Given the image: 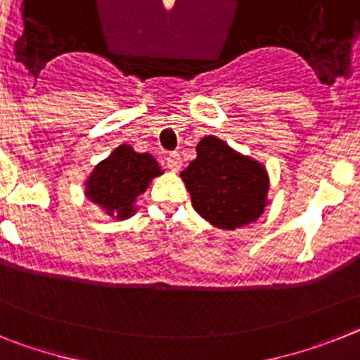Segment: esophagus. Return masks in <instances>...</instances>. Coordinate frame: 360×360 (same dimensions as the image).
Listing matches in <instances>:
<instances>
[{
    "instance_id": "34e87169",
    "label": "esophagus",
    "mask_w": 360,
    "mask_h": 360,
    "mask_svg": "<svg viewBox=\"0 0 360 360\" xmlns=\"http://www.w3.org/2000/svg\"><path fill=\"white\" fill-rule=\"evenodd\" d=\"M165 161H166V166H168V168H170L172 172H177L181 168V165H183V162H181L179 153H175V152L168 153Z\"/></svg>"
}]
</instances>
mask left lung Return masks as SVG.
I'll return each mask as SVG.
<instances>
[{
  "label": "left lung",
  "instance_id": "8db88e82",
  "mask_svg": "<svg viewBox=\"0 0 360 360\" xmlns=\"http://www.w3.org/2000/svg\"><path fill=\"white\" fill-rule=\"evenodd\" d=\"M195 152L198 157L181 172V179L199 216L226 231L259 217L269 188L264 166L212 135L201 139Z\"/></svg>",
  "mask_w": 360,
  "mask_h": 360
}]
</instances>
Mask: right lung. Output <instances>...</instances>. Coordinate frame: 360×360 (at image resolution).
<instances>
[{
    "mask_svg": "<svg viewBox=\"0 0 360 360\" xmlns=\"http://www.w3.org/2000/svg\"><path fill=\"white\" fill-rule=\"evenodd\" d=\"M161 174L150 153H137L128 144H120L108 159L95 166L86 183V195L110 216L126 219L135 212V199L155 175Z\"/></svg>",
    "mask_w": 360,
    "mask_h": 360,
    "instance_id": "add662e5",
    "label": "right lung"
}]
</instances>
